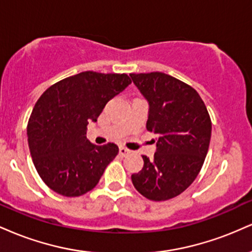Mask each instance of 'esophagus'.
Instances as JSON below:
<instances>
[{
  "mask_svg": "<svg viewBox=\"0 0 252 252\" xmlns=\"http://www.w3.org/2000/svg\"><path fill=\"white\" fill-rule=\"evenodd\" d=\"M129 153H130V150H129V149L124 148V147H120V155L126 156V155H128Z\"/></svg>",
  "mask_w": 252,
  "mask_h": 252,
  "instance_id": "esophagus-1",
  "label": "esophagus"
}]
</instances>
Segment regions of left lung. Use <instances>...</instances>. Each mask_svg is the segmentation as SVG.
I'll use <instances>...</instances> for the list:
<instances>
[{
  "label": "left lung",
  "instance_id": "1",
  "mask_svg": "<svg viewBox=\"0 0 252 252\" xmlns=\"http://www.w3.org/2000/svg\"><path fill=\"white\" fill-rule=\"evenodd\" d=\"M130 77L149 103L147 130L158 136L154 160L142 156L132 185L149 200H169L189 187L204 164L212 130L209 111L192 86L169 74Z\"/></svg>",
  "mask_w": 252,
  "mask_h": 252
}]
</instances>
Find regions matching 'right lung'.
I'll return each mask as SVG.
<instances>
[{"label": "right lung", "mask_w": 252, "mask_h": 252, "mask_svg": "<svg viewBox=\"0 0 252 252\" xmlns=\"http://www.w3.org/2000/svg\"><path fill=\"white\" fill-rule=\"evenodd\" d=\"M130 83L126 73L86 71L53 84L37 99L28 121V146L37 174L52 190L72 198L96 187L118 147L90 142L88 124Z\"/></svg>", "instance_id": "obj_1"}]
</instances>
